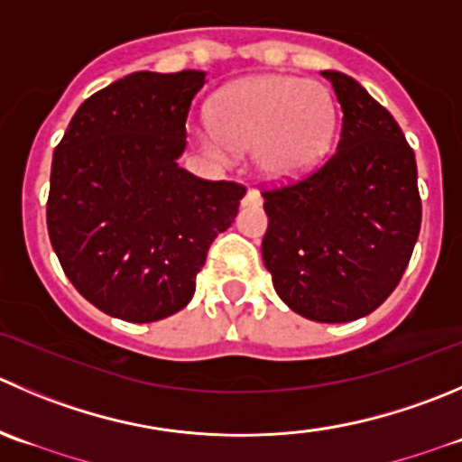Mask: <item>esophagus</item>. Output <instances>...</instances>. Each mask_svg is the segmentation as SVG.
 Wrapping results in <instances>:
<instances>
[{"label":"esophagus","mask_w":462,"mask_h":462,"mask_svg":"<svg viewBox=\"0 0 462 462\" xmlns=\"http://www.w3.org/2000/svg\"><path fill=\"white\" fill-rule=\"evenodd\" d=\"M244 205H262V194L257 189H248L245 191Z\"/></svg>","instance_id":"esophagus-1"}]
</instances>
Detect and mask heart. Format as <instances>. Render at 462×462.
I'll return each mask as SVG.
<instances>
[{
    "label": "heart",
    "mask_w": 462,
    "mask_h": 462,
    "mask_svg": "<svg viewBox=\"0 0 462 462\" xmlns=\"http://www.w3.org/2000/svg\"><path fill=\"white\" fill-rule=\"evenodd\" d=\"M214 124L191 131L196 146L217 162L253 149V162L271 180L313 171L336 133V107L322 85L298 76H254L217 97Z\"/></svg>",
    "instance_id": "heart-1"
}]
</instances>
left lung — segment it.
<instances>
[{"label":"left lung","instance_id":"8db88e82","mask_svg":"<svg viewBox=\"0 0 462 462\" xmlns=\"http://www.w3.org/2000/svg\"><path fill=\"white\" fill-rule=\"evenodd\" d=\"M343 122L336 153L311 176L263 191L262 257L289 309L350 322L395 291L422 223L415 153L361 83L325 69Z\"/></svg>","mask_w":462,"mask_h":462}]
</instances>
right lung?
<instances>
[{"mask_svg": "<svg viewBox=\"0 0 462 462\" xmlns=\"http://www.w3.org/2000/svg\"><path fill=\"white\" fill-rule=\"evenodd\" d=\"M205 71H135L80 103L53 151L47 230L62 271L112 318L185 309L245 189L178 167Z\"/></svg>", "mask_w": 462, "mask_h": 462, "instance_id": "add662e5", "label": "right lung"}]
</instances>
